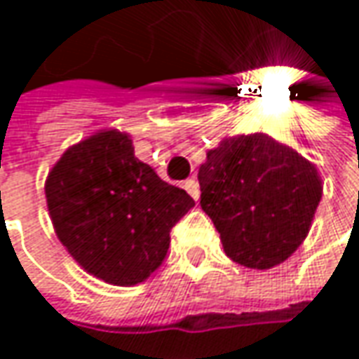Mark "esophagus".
Here are the masks:
<instances>
[{
    "mask_svg": "<svg viewBox=\"0 0 359 359\" xmlns=\"http://www.w3.org/2000/svg\"><path fill=\"white\" fill-rule=\"evenodd\" d=\"M184 187H185V191L194 197V199H199V184H197L196 180H185Z\"/></svg>",
    "mask_w": 359,
    "mask_h": 359,
    "instance_id": "34e87169",
    "label": "esophagus"
}]
</instances>
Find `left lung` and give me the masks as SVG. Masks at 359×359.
I'll use <instances>...</instances> for the list:
<instances>
[{
	"label": "left lung",
	"instance_id": "1",
	"mask_svg": "<svg viewBox=\"0 0 359 359\" xmlns=\"http://www.w3.org/2000/svg\"><path fill=\"white\" fill-rule=\"evenodd\" d=\"M197 180L225 255L261 271L300 247L322 197L316 168L266 134L223 140Z\"/></svg>",
	"mask_w": 359,
	"mask_h": 359
}]
</instances>
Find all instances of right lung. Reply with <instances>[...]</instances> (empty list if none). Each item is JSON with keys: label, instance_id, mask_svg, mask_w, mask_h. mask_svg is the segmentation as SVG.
Segmentation results:
<instances>
[{"label": "right lung", "instance_id": "1", "mask_svg": "<svg viewBox=\"0 0 359 359\" xmlns=\"http://www.w3.org/2000/svg\"><path fill=\"white\" fill-rule=\"evenodd\" d=\"M55 231L86 273L118 286L148 278L170 231L196 205L134 156L126 134L108 130L73 146L45 185Z\"/></svg>", "mask_w": 359, "mask_h": 359}]
</instances>
